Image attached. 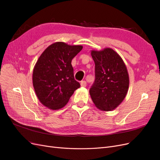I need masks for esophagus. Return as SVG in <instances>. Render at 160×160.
<instances>
[{"instance_id":"obj_1","label":"esophagus","mask_w":160,"mask_h":160,"mask_svg":"<svg viewBox=\"0 0 160 160\" xmlns=\"http://www.w3.org/2000/svg\"><path fill=\"white\" fill-rule=\"evenodd\" d=\"M86 85H87V83L85 81H81V87H83V88H85V87H86Z\"/></svg>"}]
</instances>
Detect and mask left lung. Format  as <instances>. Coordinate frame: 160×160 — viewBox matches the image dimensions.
I'll use <instances>...</instances> for the list:
<instances>
[{"instance_id": "8db88e82", "label": "left lung", "mask_w": 160, "mask_h": 160, "mask_svg": "<svg viewBox=\"0 0 160 160\" xmlns=\"http://www.w3.org/2000/svg\"><path fill=\"white\" fill-rule=\"evenodd\" d=\"M95 62L94 83L89 90L95 105L101 111L115 109L126 96L129 84V74L123 59L111 48L92 50Z\"/></svg>"}]
</instances>
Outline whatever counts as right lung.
Here are the masks:
<instances>
[{
  "mask_svg": "<svg viewBox=\"0 0 160 160\" xmlns=\"http://www.w3.org/2000/svg\"><path fill=\"white\" fill-rule=\"evenodd\" d=\"M83 49L56 42L42 52L34 67L32 85L40 102L50 109H59L80 88L75 80L72 59Z\"/></svg>",
  "mask_w": 160,
  "mask_h": 160,
  "instance_id": "add662e5",
  "label": "right lung"
}]
</instances>
